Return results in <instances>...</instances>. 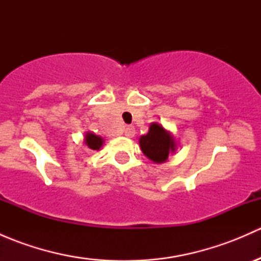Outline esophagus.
Returning <instances> with one entry per match:
<instances>
[{
    "label": "esophagus",
    "instance_id": "esophagus-1",
    "mask_svg": "<svg viewBox=\"0 0 261 261\" xmlns=\"http://www.w3.org/2000/svg\"><path fill=\"white\" fill-rule=\"evenodd\" d=\"M125 135L127 136V138H133V136L135 135V127H134V126H127V127L125 128Z\"/></svg>",
    "mask_w": 261,
    "mask_h": 261
}]
</instances>
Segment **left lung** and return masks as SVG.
I'll return each mask as SVG.
<instances>
[{
	"instance_id": "8db88e82",
	"label": "left lung",
	"mask_w": 261,
	"mask_h": 261,
	"mask_svg": "<svg viewBox=\"0 0 261 261\" xmlns=\"http://www.w3.org/2000/svg\"><path fill=\"white\" fill-rule=\"evenodd\" d=\"M139 143L144 154L155 163H164L170 152L175 150L174 139L156 122L150 125L149 133L141 136Z\"/></svg>"
}]
</instances>
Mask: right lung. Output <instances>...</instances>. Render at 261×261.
I'll use <instances>...</instances> for the list:
<instances>
[{
  "label": "right lung",
  "instance_id": "right-lung-1",
  "mask_svg": "<svg viewBox=\"0 0 261 261\" xmlns=\"http://www.w3.org/2000/svg\"><path fill=\"white\" fill-rule=\"evenodd\" d=\"M86 144H87V146L89 147V149L98 150L99 147L102 146V144H103V140H102V139L99 138V136L94 135V134L87 133V135H86Z\"/></svg>",
  "mask_w": 261,
  "mask_h": 261
}]
</instances>
